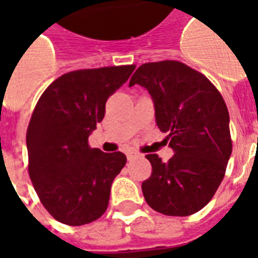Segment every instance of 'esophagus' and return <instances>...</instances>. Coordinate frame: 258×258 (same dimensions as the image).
<instances>
[{
	"mask_svg": "<svg viewBox=\"0 0 258 258\" xmlns=\"http://www.w3.org/2000/svg\"><path fill=\"white\" fill-rule=\"evenodd\" d=\"M134 157H137V152H127V159H128V160H133Z\"/></svg>",
	"mask_w": 258,
	"mask_h": 258,
	"instance_id": "esophagus-1",
	"label": "esophagus"
}]
</instances>
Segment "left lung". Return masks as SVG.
Returning a JSON list of instances; mask_svg holds the SVG:
<instances>
[{"mask_svg":"<svg viewBox=\"0 0 258 258\" xmlns=\"http://www.w3.org/2000/svg\"><path fill=\"white\" fill-rule=\"evenodd\" d=\"M135 84L149 91L157 127L174 151L167 163L146 155V203L164 216L195 214L213 199L232 153L225 101L205 74L178 60L141 64L130 80Z\"/></svg>","mask_w":258,"mask_h":258,"instance_id":"8db88e82","label":"left lung"}]
</instances>
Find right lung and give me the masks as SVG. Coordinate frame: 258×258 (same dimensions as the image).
Segmentation results:
<instances>
[{
  "label": "right lung",
  "instance_id": "obj_1",
  "mask_svg": "<svg viewBox=\"0 0 258 258\" xmlns=\"http://www.w3.org/2000/svg\"><path fill=\"white\" fill-rule=\"evenodd\" d=\"M134 69L124 64L69 72L37 102L26 134L29 175L56 221L79 227L106 211L113 179L127 157L91 148L88 137L105 116L107 98Z\"/></svg>",
  "mask_w": 258,
  "mask_h": 258
}]
</instances>
